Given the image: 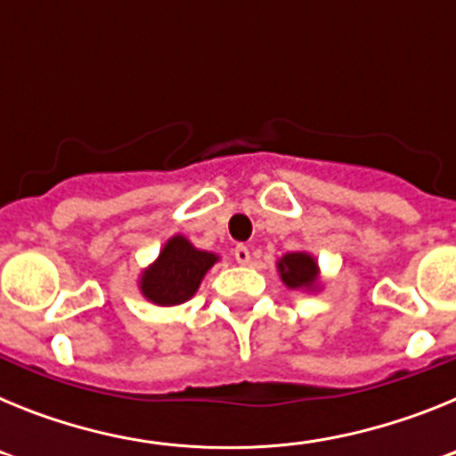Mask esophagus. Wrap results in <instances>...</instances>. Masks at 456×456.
Masks as SVG:
<instances>
[{
	"label": "esophagus",
	"mask_w": 456,
	"mask_h": 456,
	"mask_svg": "<svg viewBox=\"0 0 456 456\" xmlns=\"http://www.w3.org/2000/svg\"><path fill=\"white\" fill-rule=\"evenodd\" d=\"M232 256H235V260L240 265H247L248 260H251V251H248V247H244V244H237V247L232 248Z\"/></svg>",
	"instance_id": "34e87169"
}]
</instances>
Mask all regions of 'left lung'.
<instances>
[{
    "label": "left lung",
    "instance_id": "left-lung-1",
    "mask_svg": "<svg viewBox=\"0 0 456 456\" xmlns=\"http://www.w3.org/2000/svg\"><path fill=\"white\" fill-rule=\"evenodd\" d=\"M281 278L288 288H310L317 278V265L308 253H288L278 263Z\"/></svg>",
    "mask_w": 456,
    "mask_h": 456
}]
</instances>
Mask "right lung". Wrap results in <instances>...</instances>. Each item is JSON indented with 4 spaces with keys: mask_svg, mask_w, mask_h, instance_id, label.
<instances>
[{
    "mask_svg": "<svg viewBox=\"0 0 456 456\" xmlns=\"http://www.w3.org/2000/svg\"><path fill=\"white\" fill-rule=\"evenodd\" d=\"M216 263L215 253L193 248L184 237H173L159 260L141 278V292L157 305H175L193 297L205 272Z\"/></svg>",
    "mask_w": 456,
    "mask_h": 456,
    "instance_id": "1",
    "label": "right lung"
}]
</instances>
